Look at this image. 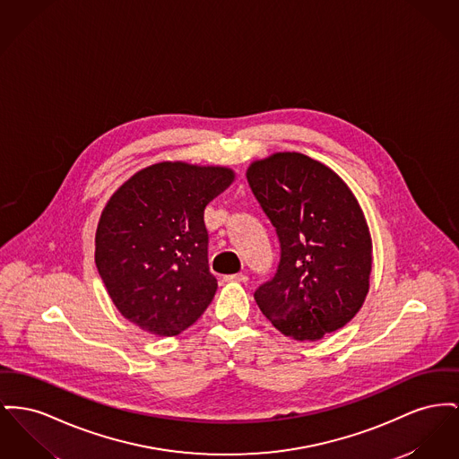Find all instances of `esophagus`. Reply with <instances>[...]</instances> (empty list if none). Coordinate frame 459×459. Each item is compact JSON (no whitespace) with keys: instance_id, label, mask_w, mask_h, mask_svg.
I'll return each instance as SVG.
<instances>
[{"instance_id":"34e87169","label":"esophagus","mask_w":459,"mask_h":459,"mask_svg":"<svg viewBox=\"0 0 459 459\" xmlns=\"http://www.w3.org/2000/svg\"><path fill=\"white\" fill-rule=\"evenodd\" d=\"M223 281L230 282V281H236V282H247V275L246 273H232V275H225Z\"/></svg>"}]
</instances>
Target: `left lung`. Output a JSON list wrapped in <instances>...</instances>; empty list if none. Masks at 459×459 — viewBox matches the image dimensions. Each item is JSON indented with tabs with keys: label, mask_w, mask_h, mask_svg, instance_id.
<instances>
[{
	"label": "left lung",
	"mask_w": 459,
	"mask_h": 459,
	"mask_svg": "<svg viewBox=\"0 0 459 459\" xmlns=\"http://www.w3.org/2000/svg\"><path fill=\"white\" fill-rule=\"evenodd\" d=\"M246 178L281 247L275 273L255 299L282 334L321 340L353 319L369 291L362 210L333 169L298 152L253 162Z\"/></svg>",
	"instance_id": "left-lung-1"
}]
</instances>
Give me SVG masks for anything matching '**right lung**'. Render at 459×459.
Wrapping results in <instances>:
<instances>
[{
	"mask_svg": "<svg viewBox=\"0 0 459 459\" xmlns=\"http://www.w3.org/2000/svg\"><path fill=\"white\" fill-rule=\"evenodd\" d=\"M220 166L160 162L135 173L104 208L95 264L117 310L140 329L173 336L216 293L204 208L230 186Z\"/></svg>",
	"mask_w": 459,
	"mask_h": 459,
	"instance_id": "right-lung-1",
	"label": "right lung"
}]
</instances>
